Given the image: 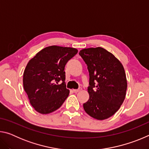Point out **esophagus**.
Masks as SVG:
<instances>
[{"mask_svg":"<svg viewBox=\"0 0 149 149\" xmlns=\"http://www.w3.org/2000/svg\"><path fill=\"white\" fill-rule=\"evenodd\" d=\"M81 89H81V87H79V89H74V90H73V91H74V93H78L79 91H80L81 90Z\"/></svg>","mask_w":149,"mask_h":149,"instance_id":"esophagus-1","label":"esophagus"}]
</instances>
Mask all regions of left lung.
Returning <instances> with one entry per match:
<instances>
[{"label":"left lung","instance_id":"1","mask_svg":"<svg viewBox=\"0 0 149 149\" xmlns=\"http://www.w3.org/2000/svg\"><path fill=\"white\" fill-rule=\"evenodd\" d=\"M89 73V99L84 104L87 114L97 120L107 119L122 104L127 90L125 70L112 53L101 47L80 50Z\"/></svg>","mask_w":149,"mask_h":149}]
</instances>
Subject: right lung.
<instances>
[{
    "mask_svg": "<svg viewBox=\"0 0 149 149\" xmlns=\"http://www.w3.org/2000/svg\"><path fill=\"white\" fill-rule=\"evenodd\" d=\"M77 52L74 48L49 46L27 63L24 72V88L37 112L42 114L54 112L68 97L64 68Z\"/></svg>",
    "mask_w": 149,
    "mask_h": 149,
    "instance_id": "right-lung-1",
    "label": "right lung"
}]
</instances>
